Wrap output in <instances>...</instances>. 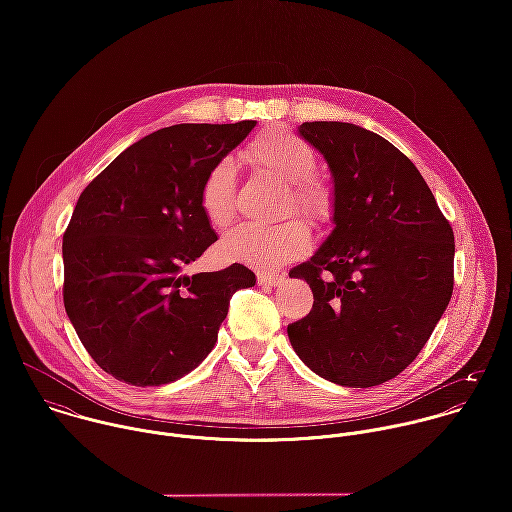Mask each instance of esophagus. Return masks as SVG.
<instances>
[{"label":"esophagus","mask_w":512,"mask_h":512,"mask_svg":"<svg viewBox=\"0 0 512 512\" xmlns=\"http://www.w3.org/2000/svg\"><path fill=\"white\" fill-rule=\"evenodd\" d=\"M257 281L261 285H271V287H277L283 283V275H275V273H257Z\"/></svg>","instance_id":"1"}]
</instances>
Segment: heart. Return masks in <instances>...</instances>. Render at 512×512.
I'll return each instance as SVG.
<instances>
[{
    "label": "heart",
    "instance_id": "1",
    "mask_svg": "<svg viewBox=\"0 0 512 512\" xmlns=\"http://www.w3.org/2000/svg\"><path fill=\"white\" fill-rule=\"evenodd\" d=\"M243 158L261 172L289 184L285 210L296 208L316 225L330 221L334 194L324 180L312 176L316 170V154L304 139L281 129H265L251 139ZM233 194L235 164L231 160L216 162L200 186V206L212 227L223 229L231 223L235 210ZM308 247V225L300 218H287L277 225L237 227L221 243V255L227 261L273 269L300 257Z\"/></svg>",
    "mask_w": 512,
    "mask_h": 512
}]
</instances>
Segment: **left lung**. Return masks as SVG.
<instances>
[{"label":"left lung","mask_w":512,"mask_h":512,"mask_svg":"<svg viewBox=\"0 0 512 512\" xmlns=\"http://www.w3.org/2000/svg\"><path fill=\"white\" fill-rule=\"evenodd\" d=\"M298 133L332 174L334 229L289 277L312 287L287 326L296 354L342 387L381 385L415 360L454 289V231L413 162L385 137L342 121Z\"/></svg>","instance_id":"obj_1"}]
</instances>
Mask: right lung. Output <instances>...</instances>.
I'll return each mask as SVG.
<instances>
[{
	"instance_id": "add662e5",
	"label": "right lung",
	"mask_w": 512,
	"mask_h": 512,
	"mask_svg": "<svg viewBox=\"0 0 512 512\" xmlns=\"http://www.w3.org/2000/svg\"><path fill=\"white\" fill-rule=\"evenodd\" d=\"M257 121L180 123L121 152L79 196L62 237L64 308L99 367L135 387L182 379L208 356L241 263L184 275L216 233L200 206L208 170Z\"/></svg>"
}]
</instances>
